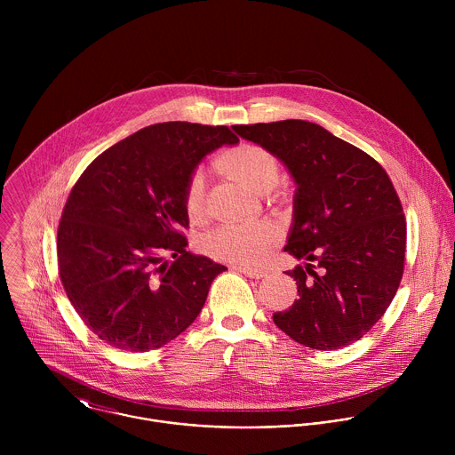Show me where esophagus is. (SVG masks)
I'll list each match as a JSON object with an SVG mask.
<instances>
[{"instance_id": "esophagus-1", "label": "esophagus", "mask_w": 455, "mask_h": 455, "mask_svg": "<svg viewBox=\"0 0 455 455\" xmlns=\"http://www.w3.org/2000/svg\"><path fill=\"white\" fill-rule=\"evenodd\" d=\"M235 271H240L243 275H247L249 278H256L259 280L262 276H266V271L259 269V267H251V266H245V264H238V266H233Z\"/></svg>"}]
</instances>
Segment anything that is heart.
<instances>
[{
  "mask_svg": "<svg viewBox=\"0 0 455 455\" xmlns=\"http://www.w3.org/2000/svg\"><path fill=\"white\" fill-rule=\"evenodd\" d=\"M217 166L229 177L240 180L251 191L264 195L271 191L280 179L278 159L259 145L243 143L226 150ZM184 206L193 220H199L206 210V180L203 172L191 177ZM280 238V228L267 219L251 222H229L210 231L203 240V249L215 259L243 264H258L269 247Z\"/></svg>",
  "mask_w": 455,
  "mask_h": 455,
  "instance_id": "obj_1",
  "label": "heart"
}]
</instances>
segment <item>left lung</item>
Listing matches in <instances>:
<instances>
[{
	"label": "left lung",
	"mask_w": 455,
	"mask_h": 455,
	"mask_svg": "<svg viewBox=\"0 0 455 455\" xmlns=\"http://www.w3.org/2000/svg\"><path fill=\"white\" fill-rule=\"evenodd\" d=\"M233 130L282 161L296 184L283 251L305 260L285 271L299 298L273 314V323L315 350L357 341L386 314L404 267L406 222L389 175L371 156L308 121Z\"/></svg>",
	"instance_id": "8db88e82"
}]
</instances>
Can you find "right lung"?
Instances as JSON below:
<instances>
[{"instance_id": "right-lung-1", "label": "right lung", "mask_w": 455, "mask_h": 455, "mask_svg": "<svg viewBox=\"0 0 455 455\" xmlns=\"http://www.w3.org/2000/svg\"><path fill=\"white\" fill-rule=\"evenodd\" d=\"M238 141L226 126L152 124L100 154L73 186L60 275L80 319L108 345L147 352L195 323L228 267L188 252L184 196L204 156Z\"/></svg>"}]
</instances>
